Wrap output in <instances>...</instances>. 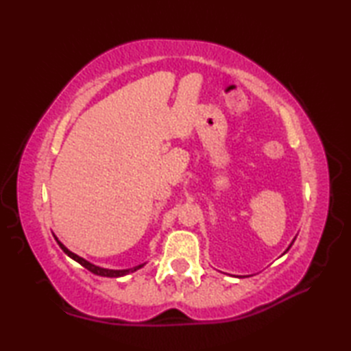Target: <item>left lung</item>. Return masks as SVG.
Here are the masks:
<instances>
[{"mask_svg": "<svg viewBox=\"0 0 351 351\" xmlns=\"http://www.w3.org/2000/svg\"><path fill=\"white\" fill-rule=\"evenodd\" d=\"M293 243H294V240H293ZM293 243H291V245H289V247H291V246H293ZM289 247H288V249H289ZM288 249H287V251H288ZM287 251H285V252H287Z\"/></svg>", "mask_w": 351, "mask_h": 351, "instance_id": "obj_1", "label": "left lung"}]
</instances>
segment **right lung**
Here are the masks:
<instances>
[{"label": "right lung", "mask_w": 351, "mask_h": 351, "mask_svg": "<svg viewBox=\"0 0 351 351\" xmlns=\"http://www.w3.org/2000/svg\"><path fill=\"white\" fill-rule=\"evenodd\" d=\"M56 240H57V243H58V246L62 247V251H63L64 254H66L68 257L75 260L77 263H80V265L83 266V268H86L88 271H91L93 274H96V276H102V277H122V276L130 274V272H134L136 269H141L142 266L145 265V263H142V265H138V266H134V268H130V269H106V268H100V266L93 265V263H90V261H86L85 258L79 257V255H77V254L71 252L69 249L63 245V243L58 241V239H56Z\"/></svg>", "instance_id": "right-lung-1"}]
</instances>
